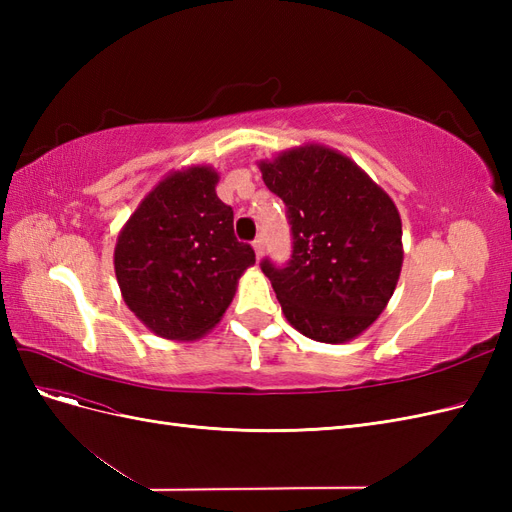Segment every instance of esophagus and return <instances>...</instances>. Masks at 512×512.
<instances>
[{
	"instance_id": "1",
	"label": "esophagus",
	"mask_w": 512,
	"mask_h": 512,
	"mask_svg": "<svg viewBox=\"0 0 512 512\" xmlns=\"http://www.w3.org/2000/svg\"><path fill=\"white\" fill-rule=\"evenodd\" d=\"M254 252H256V258L260 260L262 258V254H265V241H262V237H258L254 243Z\"/></svg>"
}]
</instances>
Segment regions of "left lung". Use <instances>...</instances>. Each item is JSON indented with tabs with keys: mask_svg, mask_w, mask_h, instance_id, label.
Masks as SVG:
<instances>
[{
	"mask_svg": "<svg viewBox=\"0 0 512 512\" xmlns=\"http://www.w3.org/2000/svg\"><path fill=\"white\" fill-rule=\"evenodd\" d=\"M258 168L292 226L288 265L262 262L286 320L322 344L359 337L391 301L404 265L393 198L327 145L292 147Z\"/></svg>",
	"mask_w": 512,
	"mask_h": 512,
	"instance_id": "8db88e82",
	"label": "left lung"
}]
</instances>
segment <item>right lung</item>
Listing matches in <instances>:
<instances>
[{
  "label": "right lung",
  "mask_w": 512,
  "mask_h": 512,
  "mask_svg": "<svg viewBox=\"0 0 512 512\" xmlns=\"http://www.w3.org/2000/svg\"><path fill=\"white\" fill-rule=\"evenodd\" d=\"M207 164L168 173L123 224L115 275L130 312L149 331L194 342L218 324L256 256L232 230Z\"/></svg>",
  "instance_id": "1"
}]
</instances>
